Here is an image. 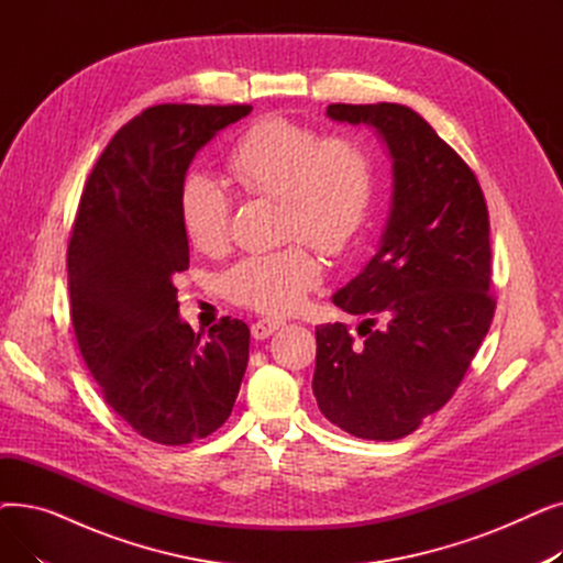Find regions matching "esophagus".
Instances as JSON below:
<instances>
[{
    "mask_svg": "<svg viewBox=\"0 0 563 563\" xmlns=\"http://www.w3.org/2000/svg\"><path fill=\"white\" fill-rule=\"evenodd\" d=\"M285 327L283 319H257L251 327V335L255 340H266L269 335H274L278 329Z\"/></svg>",
    "mask_w": 563,
    "mask_h": 563,
    "instance_id": "34e87169",
    "label": "esophagus"
}]
</instances>
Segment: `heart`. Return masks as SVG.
Returning a JSON list of instances; mask_svg holds the SVG:
<instances>
[{"instance_id":"b5f03b06","label":"heart","mask_w":563,"mask_h":563,"mask_svg":"<svg viewBox=\"0 0 563 563\" xmlns=\"http://www.w3.org/2000/svg\"><path fill=\"white\" fill-rule=\"evenodd\" d=\"M228 173L251 196L280 200L283 230L319 251L342 255L369 223L376 170L367 147L351 136H323L283 115L257 121L228 157ZM189 242L214 253L228 242L230 200L210 175H191L180 191ZM321 280V264L303 244L249 255L223 276L228 297L280 314L297 308Z\"/></svg>"}]
</instances>
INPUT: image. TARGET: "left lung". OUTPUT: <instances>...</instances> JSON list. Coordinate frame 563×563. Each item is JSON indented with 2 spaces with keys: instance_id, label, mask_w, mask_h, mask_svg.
Masks as SVG:
<instances>
[{
  "instance_id": "8db88e82",
  "label": "left lung",
  "mask_w": 563,
  "mask_h": 563,
  "mask_svg": "<svg viewBox=\"0 0 563 563\" xmlns=\"http://www.w3.org/2000/svg\"><path fill=\"white\" fill-rule=\"evenodd\" d=\"M329 118L369 125L393 157V207L380 249L333 294L361 314L317 327L312 393L335 427L397 440L445 406L486 338L490 223L472 168L420 113L404 104H329Z\"/></svg>"
}]
</instances>
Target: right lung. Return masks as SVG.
<instances>
[{"mask_svg":"<svg viewBox=\"0 0 563 563\" xmlns=\"http://www.w3.org/2000/svg\"><path fill=\"white\" fill-rule=\"evenodd\" d=\"M251 104H157L113 134L88 175L68 244L70 317L104 401L139 435L187 445L232 412L251 331L194 333L173 276L189 269L180 191L200 147Z\"/></svg>","mask_w":563,"mask_h":563,"instance_id":"1","label":"right lung"}]
</instances>
